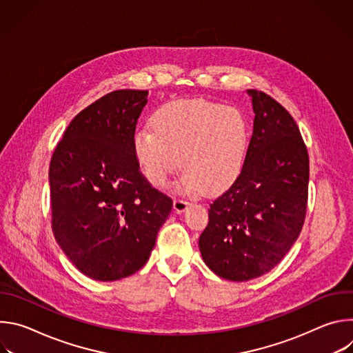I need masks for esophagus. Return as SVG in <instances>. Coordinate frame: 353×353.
I'll use <instances>...</instances> for the list:
<instances>
[{"mask_svg":"<svg viewBox=\"0 0 353 353\" xmlns=\"http://www.w3.org/2000/svg\"><path fill=\"white\" fill-rule=\"evenodd\" d=\"M188 207H190V203H188L187 199H184V198H176V199L173 201V210H174V212H177V214L184 212Z\"/></svg>","mask_w":353,"mask_h":353,"instance_id":"esophagus-1","label":"esophagus"}]
</instances>
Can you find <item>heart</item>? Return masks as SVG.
<instances>
[{"mask_svg": "<svg viewBox=\"0 0 353 353\" xmlns=\"http://www.w3.org/2000/svg\"><path fill=\"white\" fill-rule=\"evenodd\" d=\"M152 127L154 132H135L132 149L154 187H166L180 165L185 170L180 188L190 194L222 191L239 176L250 134L237 109L204 99L177 100L154 114Z\"/></svg>", "mask_w": 353, "mask_h": 353, "instance_id": "heart-1", "label": "heart"}]
</instances>
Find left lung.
<instances>
[{"label": "left lung", "instance_id": "left-lung-1", "mask_svg": "<svg viewBox=\"0 0 353 353\" xmlns=\"http://www.w3.org/2000/svg\"><path fill=\"white\" fill-rule=\"evenodd\" d=\"M247 92L256 117L243 168L212 201L198 241L204 263L234 282L281 263L303 228L309 196V154L296 121L270 94Z\"/></svg>", "mask_w": 353, "mask_h": 353}]
</instances>
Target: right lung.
Returning a JSON list of instances; mask_svg holds the SVG:
<instances>
[{
    "label": "right lung",
    "instance_id": "right-lung-1",
    "mask_svg": "<svg viewBox=\"0 0 353 353\" xmlns=\"http://www.w3.org/2000/svg\"><path fill=\"white\" fill-rule=\"evenodd\" d=\"M148 90L110 92L78 113L50 161L52 229L70 261L96 281L139 271L173 201L141 173L132 141Z\"/></svg>",
    "mask_w": 353,
    "mask_h": 353
}]
</instances>
